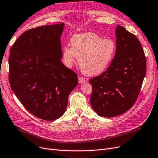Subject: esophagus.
I'll use <instances>...</instances> for the list:
<instances>
[{
	"label": "esophagus",
	"mask_w": 158,
	"mask_h": 158,
	"mask_svg": "<svg viewBox=\"0 0 158 158\" xmlns=\"http://www.w3.org/2000/svg\"><path fill=\"white\" fill-rule=\"evenodd\" d=\"M78 80H79V83H83L86 81V79H85L84 77H79Z\"/></svg>",
	"instance_id": "obj_1"
}]
</instances>
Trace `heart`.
Wrapping results in <instances>:
<instances>
[{"label":"heart","instance_id":"heart-1","mask_svg":"<svg viewBox=\"0 0 158 158\" xmlns=\"http://www.w3.org/2000/svg\"><path fill=\"white\" fill-rule=\"evenodd\" d=\"M71 47L63 48L64 65L70 68L78 57V64L85 75L93 76L102 73L114 57L116 45L110 39H102L94 33L77 34L70 40Z\"/></svg>","mask_w":158,"mask_h":158}]
</instances>
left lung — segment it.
<instances>
[{
    "label": "left lung",
    "instance_id": "1",
    "mask_svg": "<svg viewBox=\"0 0 158 158\" xmlns=\"http://www.w3.org/2000/svg\"><path fill=\"white\" fill-rule=\"evenodd\" d=\"M116 51L107 70L91 79L90 102L101 117L112 118L128 111L138 98L146 73L143 48L123 27L115 31Z\"/></svg>",
    "mask_w": 158,
    "mask_h": 158
}]
</instances>
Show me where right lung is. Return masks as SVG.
<instances>
[{"label":"right lung","instance_id":"add662e5","mask_svg":"<svg viewBox=\"0 0 158 158\" xmlns=\"http://www.w3.org/2000/svg\"><path fill=\"white\" fill-rule=\"evenodd\" d=\"M64 23L25 31L10 50L9 83L27 111L53 121L65 111L68 97L77 85V75L64 65L60 36Z\"/></svg>","mask_w":158,"mask_h":158}]
</instances>
